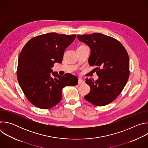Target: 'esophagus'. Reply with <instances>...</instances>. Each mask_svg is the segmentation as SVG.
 Returning a JSON list of instances; mask_svg holds the SVG:
<instances>
[{
    "label": "esophagus",
    "instance_id": "esophagus-1",
    "mask_svg": "<svg viewBox=\"0 0 148 148\" xmlns=\"http://www.w3.org/2000/svg\"><path fill=\"white\" fill-rule=\"evenodd\" d=\"M84 83V81L81 78H78V84H83Z\"/></svg>",
    "mask_w": 148,
    "mask_h": 148
}]
</instances>
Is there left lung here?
I'll return each mask as SVG.
<instances>
[{"mask_svg": "<svg viewBox=\"0 0 148 148\" xmlns=\"http://www.w3.org/2000/svg\"><path fill=\"white\" fill-rule=\"evenodd\" d=\"M79 41L91 49L89 64L96 66V81L86 78L91 90L84 98L96 106H104L115 99L130 76V59L119 41L101 33L78 35Z\"/></svg>", "mask_w": 148, "mask_h": 148, "instance_id": "obj_1", "label": "left lung"}]
</instances>
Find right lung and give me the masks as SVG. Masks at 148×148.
<instances>
[{
	"label": "right lung",
	"instance_id": "right-lung-1",
	"mask_svg": "<svg viewBox=\"0 0 148 148\" xmlns=\"http://www.w3.org/2000/svg\"><path fill=\"white\" fill-rule=\"evenodd\" d=\"M76 37L50 33L31 38L18 56L17 77L27 99L41 109H50L61 99L62 89L75 86L78 79L71 74L61 76L53 72L55 62L61 63L64 50Z\"/></svg>",
	"mask_w": 148,
	"mask_h": 148
}]
</instances>
